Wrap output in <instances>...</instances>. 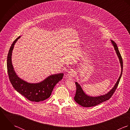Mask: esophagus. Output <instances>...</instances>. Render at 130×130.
<instances>
[{"mask_svg":"<svg viewBox=\"0 0 130 130\" xmlns=\"http://www.w3.org/2000/svg\"><path fill=\"white\" fill-rule=\"evenodd\" d=\"M75 75H76V72L74 70H72L68 72L67 76L68 77V78L71 79V78H73Z\"/></svg>","mask_w":130,"mask_h":130,"instance_id":"34e87169","label":"esophagus"}]
</instances>
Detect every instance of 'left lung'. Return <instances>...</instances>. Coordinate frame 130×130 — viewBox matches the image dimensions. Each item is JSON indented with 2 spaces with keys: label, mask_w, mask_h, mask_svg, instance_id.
Here are the masks:
<instances>
[{
  "label": "left lung",
  "mask_w": 130,
  "mask_h": 130,
  "mask_svg": "<svg viewBox=\"0 0 130 130\" xmlns=\"http://www.w3.org/2000/svg\"><path fill=\"white\" fill-rule=\"evenodd\" d=\"M111 43L112 45L113 46L114 49L116 52L117 55L118 57H119V61L121 64V73L119 77V79H118V81H117L116 83L115 84L113 87L107 93L103 95H101L99 96H90L86 94L83 91V89H82L81 86L78 84L77 82H75V84L76 86V93L74 96V100L75 101L79 104V105L83 106V107H91L94 106L95 105H97L101 103H102L108 100L111 96L113 95V93L115 92L118 84L119 83L120 80L121 78L122 72H123V59L122 58V56L121 55V54L119 52V50L118 49V46L116 44V43L112 41Z\"/></svg>",
  "instance_id": "8db88e82"
}]
</instances>
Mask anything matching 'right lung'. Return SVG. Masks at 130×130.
Returning <instances> with one entry per match:
<instances>
[{
    "label": "right lung",
    "instance_id": "right-lung-1",
    "mask_svg": "<svg viewBox=\"0 0 130 130\" xmlns=\"http://www.w3.org/2000/svg\"><path fill=\"white\" fill-rule=\"evenodd\" d=\"M19 36L12 44L7 55V69L9 80L13 88L20 93L31 102H39L48 99L56 84L63 77V73L51 75L41 82L30 83L19 78L16 74L11 62V55L14 46L21 38Z\"/></svg>",
    "mask_w": 130,
    "mask_h": 130
}]
</instances>
